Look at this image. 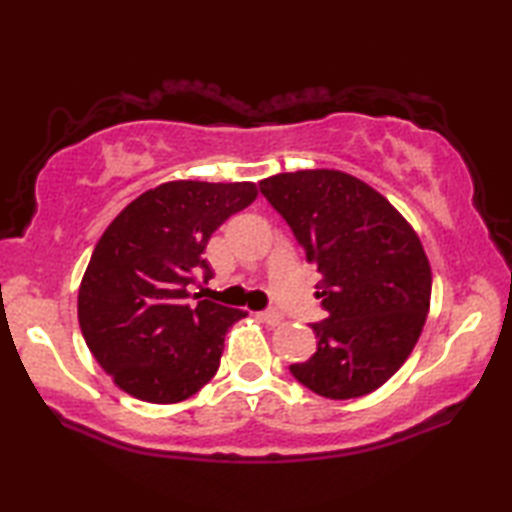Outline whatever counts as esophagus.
I'll use <instances>...</instances> for the list:
<instances>
[{
	"label": "esophagus",
	"mask_w": 512,
	"mask_h": 512,
	"mask_svg": "<svg viewBox=\"0 0 512 512\" xmlns=\"http://www.w3.org/2000/svg\"><path fill=\"white\" fill-rule=\"evenodd\" d=\"M259 318L264 320L266 325H280L282 323V314L280 311H275V309H268V311H259L257 314Z\"/></svg>",
	"instance_id": "34e87169"
}]
</instances>
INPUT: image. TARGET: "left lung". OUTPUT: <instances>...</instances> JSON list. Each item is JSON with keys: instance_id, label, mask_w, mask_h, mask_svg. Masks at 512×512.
Here are the masks:
<instances>
[{"instance_id": "8db88e82", "label": "left lung", "mask_w": 512, "mask_h": 512, "mask_svg": "<svg viewBox=\"0 0 512 512\" xmlns=\"http://www.w3.org/2000/svg\"><path fill=\"white\" fill-rule=\"evenodd\" d=\"M259 192L318 266L327 318L318 348L289 366L302 386L352 400L386 384L409 359L427 320L431 266L404 216L363 180L334 169L277 173Z\"/></svg>"}]
</instances>
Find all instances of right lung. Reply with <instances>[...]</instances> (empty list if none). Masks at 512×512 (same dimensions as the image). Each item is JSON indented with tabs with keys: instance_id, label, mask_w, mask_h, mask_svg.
<instances>
[{
	"instance_id": "obj_1",
	"label": "right lung",
	"mask_w": 512,
	"mask_h": 512,
	"mask_svg": "<svg viewBox=\"0 0 512 512\" xmlns=\"http://www.w3.org/2000/svg\"><path fill=\"white\" fill-rule=\"evenodd\" d=\"M255 183L173 180L117 214L79 289V325L92 357L121 391L173 404L201 391L221 363L225 332L246 311L199 300L212 277L203 259L212 232L253 203Z\"/></svg>"
}]
</instances>
